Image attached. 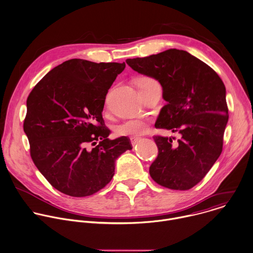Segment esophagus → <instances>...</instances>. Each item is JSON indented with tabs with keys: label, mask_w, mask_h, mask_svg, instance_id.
<instances>
[{
	"label": "esophagus",
	"mask_w": 253,
	"mask_h": 253,
	"mask_svg": "<svg viewBox=\"0 0 253 253\" xmlns=\"http://www.w3.org/2000/svg\"><path fill=\"white\" fill-rule=\"evenodd\" d=\"M139 140H140L139 138H136V137H132V138H131V143H132V145H133V146H135L136 144H138Z\"/></svg>",
	"instance_id": "1"
}]
</instances>
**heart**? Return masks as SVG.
Returning a JSON list of instances; mask_svg holds the SVG:
<instances>
[{"instance_id":"b5f03b06","label":"heart","mask_w":253,"mask_h":253,"mask_svg":"<svg viewBox=\"0 0 253 253\" xmlns=\"http://www.w3.org/2000/svg\"><path fill=\"white\" fill-rule=\"evenodd\" d=\"M136 84L139 91L149 88L154 85H160L159 82L153 77L143 76L136 80ZM149 123L146 119L143 118H132L125 120L115 128V132L118 136H130L138 137L144 134L148 130Z\"/></svg>"}]
</instances>
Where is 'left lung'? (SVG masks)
<instances>
[{"label": "left lung", "instance_id": "1", "mask_svg": "<svg viewBox=\"0 0 253 253\" xmlns=\"http://www.w3.org/2000/svg\"><path fill=\"white\" fill-rule=\"evenodd\" d=\"M126 63L134 71L155 78L163 86L168 103L160 112L156 128L181 134L175 148L171 138L153 137L159 156L150 167V175L169 189L194 187L223 151L229 108L222 79L206 63L178 49L127 59Z\"/></svg>", "mask_w": 253, "mask_h": 253}]
</instances>
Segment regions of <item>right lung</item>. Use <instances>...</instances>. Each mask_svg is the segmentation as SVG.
Returning <instances> with one entry per match:
<instances>
[{
  "mask_svg": "<svg viewBox=\"0 0 253 253\" xmlns=\"http://www.w3.org/2000/svg\"><path fill=\"white\" fill-rule=\"evenodd\" d=\"M125 66L71 59L52 69L27 97L23 130L30 157L66 195L86 197L105 187L116 159L133 148L128 137L110 140L102 118L108 89Z\"/></svg>",
  "mask_w": 253,
  "mask_h": 253,
  "instance_id": "right-lung-1",
  "label": "right lung"
}]
</instances>
